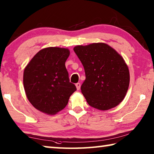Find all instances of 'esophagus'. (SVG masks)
<instances>
[{"mask_svg":"<svg viewBox=\"0 0 154 154\" xmlns=\"http://www.w3.org/2000/svg\"><path fill=\"white\" fill-rule=\"evenodd\" d=\"M75 85H76L77 90H79L80 89V88H81V84H80V83H77L76 84H75Z\"/></svg>","mask_w":154,"mask_h":154,"instance_id":"obj_1","label":"esophagus"}]
</instances>
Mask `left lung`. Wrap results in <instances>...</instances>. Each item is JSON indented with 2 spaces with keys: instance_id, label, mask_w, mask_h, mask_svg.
Masks as SVG:
<instances>
[{
  "instance_id": "left-lung-1",
  "label": "left lung",
  "mask_w": 154,
  "mask_h": 154,
  "mask_svg": "<svg viewBox=\"0 0 154 154\" xmlns=\"http://www.w3.org/2000/svg\"><path fill=\"white\" fill-rule=\"evenodd\" d=\"M73 49L84 67L85 80L81 90L88 105L102 111L118 105L130 83L128 67L124 58L103 43L77 45Z\"/></svg>"
}]
</instances>
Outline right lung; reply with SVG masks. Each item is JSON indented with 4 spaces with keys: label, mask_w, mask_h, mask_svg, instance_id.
I'll return each mask as SVG.
<instances>
[{
    "label": "right lung",
    "mask_w": 154,
    "mask_h": 154,
    "mask_svg": "<svg viewBox=\"0 0 154 154\" xmlns=\"http://www.w3.org/2000/svg\"><path fill=\"white\" fill-rule=\"evenodd\" d=\"M69 55L68 49L47 48L38 51L26 66L23 77L26 94L38 111L55 115L67 105L76 91L65 66Z\"/></svg>",
    "instance_id": "1"
}]
</instances>
